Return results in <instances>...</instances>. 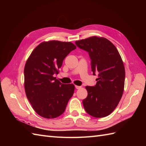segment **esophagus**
I'll list each match as a JSON object with an SVG mask.
<instances>
[{
	"label": "esophagus",
	"mask_w": 146,
	"mask_h": 146,
	"mask_svg": "<svg viewBox=\"0 0 146 146\" xmlns=\"http://www.w3.org/2000/svg\"><path fill=\"white\" fill-rule=\"evenodd\" d=\"M76 86V89H77V90H78V89H80V88H82V86H77V85H76V86Z\"/></svg>",
	"instance_id": "obj_1"
}]
</instances>
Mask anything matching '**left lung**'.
<instances>
[{"label": "left lung", "instance_id": "obj_1", "mask_svg": "<svg viewBox=\"0 0 146 146\" xmlns=\"http://www.w3.org/2000/svg\"><path fill=\"white\" fill-rule=\"evenodd\" d=\"M91 59L94 76L98 73L94 86H86L88 96L83 100L86 112L95 117L111 114L120 101L124 89L125 68L121 57L112 42L104 38L92 36L76 41Z\"/></svg>", "mask_w": 146, "mask_h": 146}]
</instances>
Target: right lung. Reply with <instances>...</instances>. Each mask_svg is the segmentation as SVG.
<instances>
[{"mask_svg": "<svg viewBox=\"0 0 146 146\" xmlns=\"http://www.w3.org/2000/svg\"><path fill=\"white\" fill-rule=\"evenodd\" d=\"M76 46L70 42H43L32 52L24 68L25 94L33 110L47 119L58 117L74 94L73 84H63L54 76Z\"/></svg>", "mask_w": 146, "mask_h": 146, "instance_id": "right-lung-1", "label": "right lung"}]
</instances>
